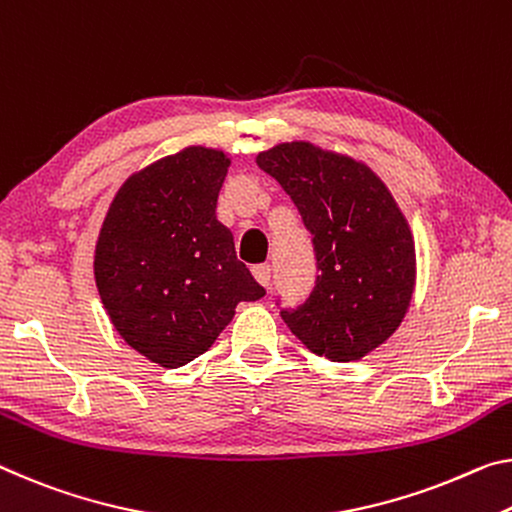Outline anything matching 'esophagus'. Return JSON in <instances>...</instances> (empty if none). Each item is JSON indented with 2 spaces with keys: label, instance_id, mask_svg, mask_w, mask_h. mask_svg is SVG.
<instances>
[{
  "label": "esophagus",
  "instance_id": "34e87169",
  "mask_svg": "<svg viewBox=\"0 0 512 512\" xmlns=\"http://www.w3.org/2000/svg\"><path fill=\"white\" fill-rule=\"evenodd\" d=\"M253 275H255V280H257L262 287H269V285H271V266H269V264H257V266H253Z\"/></svg>",
  "mask_w": 512,
  "mask_h": 512
}]
</instances>
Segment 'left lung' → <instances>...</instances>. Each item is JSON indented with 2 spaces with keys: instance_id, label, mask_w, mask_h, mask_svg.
Wrapping results in <instances>:
<instances>
[{
  "instance_id": "left-lung-1",
  "label": "left lung",
  "mask_w": 512,
  "mask_h": 512,
  "mask_svg": "<svg viewBox=\"0 0 512 512\" xmlns=\"http://www.w3.org/2000/svg\"><path fill=\"white\" fill-rule=\"evenodd\" d=\"M255 161L294 200L321 271L310 298L282 319L321 358L362 360L394 335L415 294L408 218L387 184L348 154L291 141Z\"/></svg>"
}]
</instances>
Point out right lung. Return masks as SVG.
<instances>
[{"label":"right lung","instance_id":"obj_1","mask_svg":"<svg viewBox=\"0 0 512 512\" xmlns=\"http://www.w3.org/2000/svg\"><path fill=\"white\" fill-rule=\"evenodd\" d=\"M232 159L189 145L127 177L95 243L102 305L125 342L159 367L177 369L209 351L241 300L259 287L216 218Z\"/></svg>","mask_w":512,"mask_h":512}]
</instances>
